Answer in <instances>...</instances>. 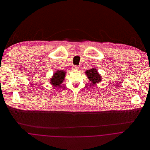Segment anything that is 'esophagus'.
<instances>
[{
    "instance_id": "obj_1",
    "label": "esophagus",
    "mask_w": 150,
    "mask_h": 150,
    "mask_svg": "<svg viewBox=\"0 0 150 150\" xmlns=\"http://www.w3.org/2000/svg\"><path fill=\"white\" fill-rule=\"evenodd\" d=\"M79 69V67L77 66H74L73 67H72V70H74V71H76V70H78Z\"/></svg>"
}]
</instances>
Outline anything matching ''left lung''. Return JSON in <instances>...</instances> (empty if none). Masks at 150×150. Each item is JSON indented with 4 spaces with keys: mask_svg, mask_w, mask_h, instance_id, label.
I'll list each match as a JSON object with an SVG mask.
<instances>
[{
    "mask_svg": "<svg viewBox=\"0 0 150 150\" xmlns=\"http://www.w3.org/2000/svg\"><path fill=\"white\" fill-rule=\"evenodd\" d=\"M86 73L90 81L88 84H89V86L95 87L97 83H99L102 80V76L98 73V71L95 68L86 70Z\"/></svg>",
    "mask_w": 150,
    "mask_h": 150,
    "instance_id": "obj_1",
    "label": "left lung"
}]
</instances>
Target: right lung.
I'll list each match as a JSON object with an SVG mask.
<instances>
[{
    "mask_svg": "<svg viewBox=\"0 0 150 150\" xmlns=\"http://www.w3.org/2000/svg\"><path fill=\"white\" fill-rule=\"evenodd\" d=\"M66 71L64 70H58L55 71L52 76V78L50 79V83L52 86H59L64 81L65 77Z\"/></svg>",
    "mask_w": 150,
    "mask_h": 150,
    "instance_id": "right-lung-1",
    "label": "right lung"
}]
</instances>
